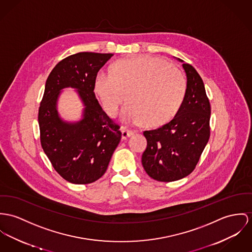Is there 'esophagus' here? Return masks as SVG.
Listing matches in <instances>:
<instances>
[{
    "label": "esophagus",
    "mask_w": 252,
    "mask_h": 252,
    "mask_svg": "<svg viewBox=\"0 0 252 252\" xmlns=\"http://www.w3.org/2000/svg\"><path fill=\"white\" fill-rule=\"evenodd\" d=\"M121 132H122V140H126L127 138L133 135V133H134L132 130H128L126 127H122Z\"/></svg>",
    "instance_id": "34e87169"
}]
</instances>
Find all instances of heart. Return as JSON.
<instances>
[{"label":"heart","instance_id":"1","mask_svg":"<svg viewBox=\"0 0 252 252\" xmlns=\"http://www.w3.org/2000/svg\"><path fill=\"white\" fill-rule=\"evenodd\" d=\"M94 91L109 116H116L124 94L123 116L130 122L159 126L171 121L186 94L182 74L160 58L143 56L118 61L111 72L98 71Z\"/></svg>","mask_w":252,"mask_h":252}]
</instances>
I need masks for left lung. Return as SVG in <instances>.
Wrapping results in <instances>:
<instances>
[{"label": "left lung", "instance_id": "obj_1", "mask_svg": "<svg viewBox=\"0 0 252 252\" xmlns=\"http://www.w3.org/2000/svg\"><path fill=\"white\" fill-rule=\"evenodd\" d=\"M187 78L184 100L171 122L144 131L148 146L142 165L152 178L170 182L191 174L210 137L211 107L202 79L194 67L182 59Z\"/></svg>", "mask_w": 252, "mask_h": 252}]
</instances>
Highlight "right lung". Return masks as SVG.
<instances>
[{
    "mask_svg": "<svg viewBox=\"0 0 252 252\" xmlns=\"http://www.w3.org/2000/svg\"><path fill=\"white\" fill-rule=\"evenodd\" d=\"M112 56L87 52L70 56L58 62L46 81L38 112L41 145L55 170L74 184L101 177L122 137L94 92L95 76ZM66 88L75 89L84 105L78 121H66L58 112Z\"/></svg>",
    "mask_w": 252,
    "mask_h": 252,
    "instance_id": "obj_1",
    "label": "right lung"
}]
</instances>
